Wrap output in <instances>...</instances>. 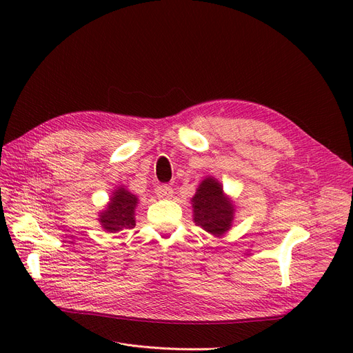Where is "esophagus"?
<instances>
[{
	"instance_id": "1",
	"label": "esophagus",
	"mask_w": 353,
	"mask_h": 353,
	"mask_svg": "<svg viewBox=\"0 0 353 353\" xmlns=\"http://www.w3.org/2000/svg\"><path fill=\"white\" fill-rule=\"evenodd\" d=\"M156 193L161 199H170L173 196V188L169 186V184H163V186L157 188Z\"/></svg>"
}]
</instances>
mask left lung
Here are the masks:
<instances>
[{"mask_svg": "<svg viewBox=\"0 0 353 353\" xmlns=\"http://www.w3.org/2000/svg\"><path fill=\"white\" fill-rule=\"evenodd\" d=\"M192 205L194 223L206 232L221 236L232 228L234 206L214 177H206L200 183Z\"/></svg>", "mask_w": 353, "mask_h": 353, "instance_id": "1", "label": "left lung"}]
</instances>
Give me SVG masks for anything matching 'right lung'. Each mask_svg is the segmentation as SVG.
Listing matches in <instances>:
<instances>
[{
  "label": "right lung",
  "instance_id": "right-lung-1",
  "mask_svg": "<svg viewBox=\"0 0 353 353\" xmlns=\"http://www.w3.org/2000/svg\"><path fill=\"white\" fill-rule=\"evenodd\" d=\"M137 196L125 190L123 186L113 192L105 210L99 216V221L104 230L114 233L123 229H133L136 226L134 209L137 206Z\"/></svg>",
  "mask_w": 353,
  "mask_h": 353
}]
</instances>
